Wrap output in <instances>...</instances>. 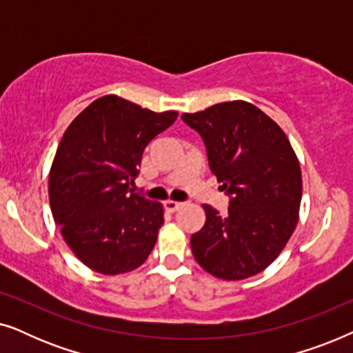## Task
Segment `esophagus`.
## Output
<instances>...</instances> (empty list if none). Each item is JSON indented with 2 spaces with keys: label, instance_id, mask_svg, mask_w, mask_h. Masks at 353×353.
I'll list each match as a JSON object with an SVG mask.
<instances>
[{
  "label": "esophagus",
  "instance_id": "34e87169",
  "mask_svg": "<svg viewBox=\"0 0 353 353\" xmlns=\"http://www.w3.org/2000/svg\"><path fill=\"white\" fill-rule=\"evenodd\" d=\"M183 207V202H178V201H165V209L168 212H176L178 209H181Z\"/></svg>",
  "mask_w": 353,
  "mask_h": 353
}]
</instances>
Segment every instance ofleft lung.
<instances>
[{"instance_id": "obj_1", "label": "left lung", "mask_w": 353, "mask_h": 353, "mask_svg": "<svg viewBox=\"0 0 353 353\" xmlns=\"http://www.w3.org/2000/svg\"><path fill=\"white\" fill-rule=\"evenodd\" d=\"M181 119L204 139L210 170L231 196L228 214L212 205L191 236L196 262L212 276L239 281L272 265L299 221L302 173L281 127L248 101L214 104Z\"/></svg>"}]
</instances>
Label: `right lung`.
Segmentation results:
<instances>
[{
    "instance_id": "add662e5",
    "label": "right lung",
    "mask_w": 353,
    "mask_h": 353,
    "mask_svg": "<svg viewBox=\"0 0 353 353\" xmlns=\"http://www.w3.org/2000/svg\"><path fill=\"white\" fill-rule=\"evenodd\" d=\"M178 117L108 94L81 110L57 146L50 204L61 234L81 263L122 274L146 262L163 223V205L132 188L144 148Z\"/></svg>"
}]
</instances>
